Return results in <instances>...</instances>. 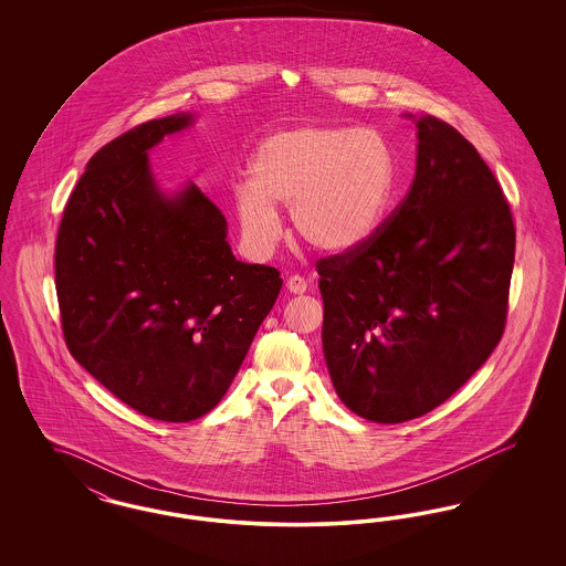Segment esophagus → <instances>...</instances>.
Segmentation results:
<instances>
[{"label": "esophagus", "instance_id": "obj_1", "mask_svg": "<svg viewBox=\"0 0 566 566\" xmlns=\"http://www.w3.org/2000/svg\"><path fill=\"white\" fill-rule=\"evenodd\" d=\"M286 289L293 293V295H303L307 291V280L301 277V275H291L286 280Z\"/></svg>", "mask_w": 566, "mask_h": 566}]
</instances>
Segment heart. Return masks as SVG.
Here are the masks:
<instances>
[{"mask_svg": "<svg viewBox=\"0 0 566 566\" xmlns=\"http://www.w3.org/2000/svg\"><path fill=\"white\" fill-rule=\"evenodd\" d=\"M392 187V150L377 132L305 125L261 142L235 210L243 235L256 245L275 242V208H284L301 242L339 254L371 238Z\"/></svg>", "mask_w": 566, "mask_h": 566, "instance_id": "1", "label": "heart"}]
</instances>
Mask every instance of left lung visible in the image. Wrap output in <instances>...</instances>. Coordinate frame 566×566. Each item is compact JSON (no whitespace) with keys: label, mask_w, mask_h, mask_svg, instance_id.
Segmentation results:
<instances>
[{"label":"left lung","mask_w":566,"mask_h":566,"mask_svg":"<svg viewBox=\"0 0 566 566\" xmlns=\"http://www.w3.org/2000/svg\"><path fill=\"white\" fill-rule=\"evenodd\" d=\"M403 201L365 242L318 259L323 348L339 399L399 424L448 401L499 346L515 227L475 146L422 116Z\"/></svg>","instance_id":"obj_1"}]
</instances>
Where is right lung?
I'll list each match as a JSON object with an SVG mask.
<instances>
[{
	"label": "right lung",
	"mask_w": 566,
	"mask_h": 566,
	"mask_svg": "<svg viewBox=\"0 0 566 566\" xmlns=\"http://www.w3.org/2000/svg\"><path fill=\"white\" fill-rule=\"evenodd\" d=\"M189 123L148 120L99 148L54 243L67 350L116 399L163 422L220 403L282 289L275 268L235 261L227 220L199 187L176 199L155 187L148 148Z\"/></svg>",
	"instance_id": "1"
}]
</instances>
